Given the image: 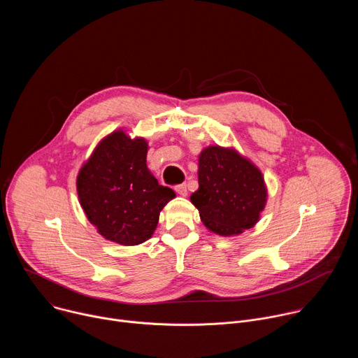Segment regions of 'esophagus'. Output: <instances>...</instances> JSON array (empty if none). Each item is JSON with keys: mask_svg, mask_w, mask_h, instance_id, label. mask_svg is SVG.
Listing matches in <instances>:
<instances>
[{"mask_svg": "<svg viewBox=\"0 0 358 358\" xmlns=\"http://www.w3.org/2000/svg\"><path fill=\"white\" fill-rule=\"evenodd\" d=\"M174 189H176V192H177V194H180L181 196H185V195L188 194V189H187V185H185V184L176 185V187H174Z\"/></svg>", "mask_w": 358, "mask_h": 358, "instance_id": "1", "label": "esophagus"}]
</instances>
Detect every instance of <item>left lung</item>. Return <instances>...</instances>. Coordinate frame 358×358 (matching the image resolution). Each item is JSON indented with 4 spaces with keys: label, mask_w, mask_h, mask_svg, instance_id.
Returning a JSON list of instances; mask_svg holds the SVG:
<instances>
[{
    "label": "left lung",
    "mask_w": 358,
    "mask_h": 358,
    "mask_svg": "<svg viewBox=\"0 0 358 358\" xmlns=\"http://www.w3.org/2000/svg\"><path fill=\"white\" fill-rule=\"evenodd\" d=\"M198 189L191 202L210 231L231 236L252 228L266 203L262 173L235 150L210 145L198 160Z\"/></svg>",
    "instance_id": "left-lung-1"
}]
</instances>
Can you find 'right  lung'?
I'll list each match as a JSON object with an SVG mask.
<instances>
[{"instance_id": "add662e5", "label": "right lung", "mask_w": 358, "mask_h": 358, "mask_svg": "<svg viewBox=\"0 0 358 358\" xmlns=\"http://www.w3.org/2000/svg\"><path fill=\"white\" fill-rule=\"evenodd\" d=\"M147 143L117 130L80 169L76 187L87 220L106 239L138 245L155 232L160 211L176 196L145 164Z\"/></svg>"}]
</instances>
